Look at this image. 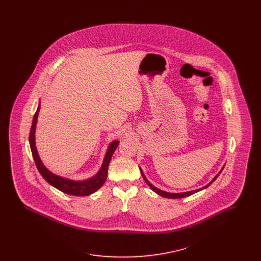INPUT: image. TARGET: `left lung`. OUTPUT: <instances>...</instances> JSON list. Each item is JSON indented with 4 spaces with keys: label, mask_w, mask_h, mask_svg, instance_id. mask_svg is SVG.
Masks as SVG:
<instances>
[{
    "label": "left lung",
    "mask_w": 261,
    "mask_h": 261,
    "mask_svg": "<svg viewBox=\"0 0 261 261\" xmlns=\"http://www.w3.org/2000/svg\"><path fill=\"white\" fill-rule=\"evenodd\" d=\"M225 166V165H224ZM223 167L221 168V170L218 172V173L215 175V177L211 180V182L207 184V185H205L204 187H202V188H200V189H198V190H193V191H189V192H184V193H169V192H165V191H162L161 189H159V188H156V187L153 186L150 182H149V180L147 179V177L145 176V174L143 172V170H142V168L140 167V170H141V173H142V176H143V178H144V180H145V182L149 185V188L154 192V193H156L158 195H160V196H162L163 198H166V199H181V198H186V197H189V196H191V195H193V194H195V193H198L199 191H201V190H203V189H206L207 187L211 185L216 179H217V177L220 175V173L222 172V170H223Z\"/></svg>",
    "instance_id": "left-lung-1"
}]
</instances>
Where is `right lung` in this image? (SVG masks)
Here are the masks:
<instances>
[{
	"label": "right lung",
	"instance_id": "right-lung-1",
	"mask_svg": "<svg viewBox=\"0 0 261 261\" xmlns=\"http://www.w3.org/2000/svg\"><path fill=\"white\" fill-rule=\"evenodd\" d=\"M40 100L38 105L37 111L34 114L33 120H32V126L29 134V145L30 149L32 151L33 159L35 161V164L37 166L38 170L42 177L53 187L56 189L62 191V193H65L67 195L71 196H77V197H85V196H90L91 194L95 193L98 191L100 187L103 185V183L107 180L108 177V170H109V165L112 160V154L114 150L118 147L119 141L114 140L109 145L108 149L106 151L103 161L101 163V166L99 168V171L95 174L93 177H90L85 180H72L68 179L65 177H62L60 175L53 173L50 171L45 165L43 162L41 161L39 153H38L37 147H36V142H35V131H36V125H37L38 115L40 112Z\"/></svg>",
	"mask_w": 261,
	"mask_h": 261
}]
</instances>
